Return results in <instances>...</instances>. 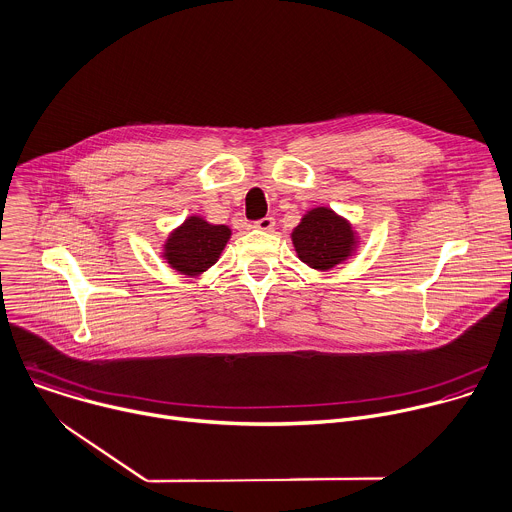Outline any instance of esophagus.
Segmentation results:
<instances>
[{"instance_id": "esophagus-1", "label": "esophagus", "mask_w": 512, "mask_h": 512, "mask_svg": "<svg viewBox=\"0 0 512 512\" xmlns=\"http://www.w3.org/2000/svg\"><path fill=\"white\" fill-rule=\"evenodd\" d=\"M254 228H256V230H262V232H272V230H274V218L266 216V218L254 222Z\"/></svg>"}]
</instances>
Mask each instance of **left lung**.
Returning a JSON list of instances; mask_svg holds the SVG:
<instances>
[{
    "label": "left lung",
    "instance_id": "obj_1",
    "mask_svg": "<svg viewBox=\"0 0 512 512\" xmlns=\"http://www.w3.org/2000/svg\"><path fill=\"white\" fill-rule=\"evenodd\" d=\"M290 240L298 260L319 272L333 270L361 248V236L353 224L327 206L306 210Z\"/></svg>",
    "mask_w": 512,
    "mask_h": 512
}]
</instances>
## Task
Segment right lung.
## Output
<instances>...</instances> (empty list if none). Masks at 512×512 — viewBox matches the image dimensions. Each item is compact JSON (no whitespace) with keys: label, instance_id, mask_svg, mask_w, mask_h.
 Wrapping results in <instances>:
<instances>
[{"label":"right lung","instance_id":"1","mask_svg":"<svg viewBox=\"0 0 512 512\" xmlns=\"http://www.w3.org/2000/svg\"><path fill=\"white\" fill-rule=\"evenodd\" d=\"M232 230L224 224H210L201 216H189L163 242L161 258L179 274L195 278L210 270L222 256Z\"/></svg>","mask_w":512,"mask_h":512}]
</instances>
